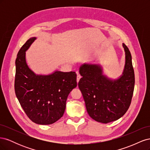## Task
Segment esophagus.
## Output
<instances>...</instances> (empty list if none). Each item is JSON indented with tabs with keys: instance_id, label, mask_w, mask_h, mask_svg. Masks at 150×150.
<instances>
[{
	"instance_id": "1",
	"label": "esophagus",
	"mask_w": 150,
	"mask_h": 150,
	"mask_svg": "<svg viewBox=\"0 0 150 150\" xmlns=\"http://www.w3.org/2000/svg\"><path fill=\"white\" fill-rule=\"evenodd\" d=\"M81 76L79 74H78V76H77V82H78V83L79 82V81L81 79Z\"/></svg>"
}]
</instances>
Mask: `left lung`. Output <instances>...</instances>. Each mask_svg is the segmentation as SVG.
<instances>
[{
	"instance_id": "obj_1",
	"label": "left lung",
	"mask_w": 150,
	"mask_h": 150,
	"mask_svg": "<svg viewBox=\"0 0 150 150\" xmlns=\"http://www.w3.org/2000/svg\"><path fill=\"white\" fill-rule=\"evenodd\" d=\"M125 65L122 75L112 79L103 74L100 64H84L79 68L83 76L78 86L89 116L99 122L108 123L120 119L128 111L134 86V73L129 49L122 44Z\"/></svg>"
}]
</instances>
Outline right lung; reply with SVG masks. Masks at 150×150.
<instances>
[{"mask_svg":"<svg viewBox=\"0 0 150 150\" xmlns=\"http://www.w3.org/2000/svg\"><path fill=\"white\" fill-rule=\"evenodd\" d=\"M36 39L31 38L22 46L16 60L15 93L29 118L36 124L51 125L64 115L68 95L77 86L75 72L56 71L36 74L28 66L25 52Z\"/></svg>","mask_w":150,"mask_h":150,"instance_id":"right-lung-1","label":"right lung"}]
</instances>
